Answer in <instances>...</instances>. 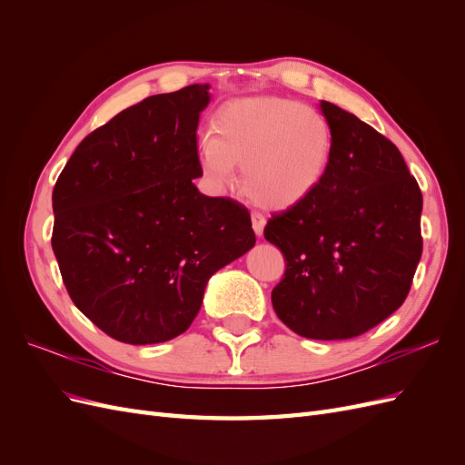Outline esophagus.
<instances>
[{
	"label": "esophagus",
	"instance_id": "obj_1",
	"mask_svg": "<svg viewBox=\"0 0 465 465\" xmlns=\"http://www.w3.org/2000/svg\"><path fill=\"white\" fill-rule=\"evenodd\" d=\"M263 227H265V217L262 213H258V211H254V213H252V229H254V232L258 236H262Z\"/></svg>",
	"mask_w": 465,
	"mask_h": 465
}]
</instances>
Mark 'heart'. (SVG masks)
I'll use <instances>...</instances> for the list:
<instances>
[{
	"instance_id": "b5f03b06",
	"label": "heart",
	"mask_w": 465,
	"mask_h": 465,
	"mask_svg": "<svg viewBox=\"0 0 465 465\" xmlns=\"http://www.w3.org/2000/svg\"><path fill=\"white\" fill-rule=\"evenodd\" d=\"M331 130L320 112L281 96H246L223 104L200 143V164L217 186L242 166L248 198L263 207H291L326 176Z\"/></svg>"
}]
</instances>
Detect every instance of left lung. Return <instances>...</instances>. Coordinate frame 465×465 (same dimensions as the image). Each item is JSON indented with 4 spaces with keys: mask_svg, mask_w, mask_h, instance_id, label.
<instances>
[{
    "mask_svg": "<svg viewBox=\"0 0 465 465\" xmlns=\"http://www.w3.org/2000/svg\"><path fill=\"white\" fill-rule=\"evenodd\" d=\"M320 108L333 137L326 176L263 229L287 262L272 302L294 333L351 340L410 292L423 254V195L388 137L331 103Z\"/></svg>",
    "mask_w": 465,
    "mask_h": 465,
    "instance_id": "8db88e82",
    "label": "left lung"
}]
</instances>
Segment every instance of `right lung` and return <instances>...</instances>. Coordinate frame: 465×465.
I'll return each mask as SVG.
<instances>
[{
  "label": "right lung",
  "instance_id": "obj_1",
  "mask_svg": "<svg viewBox=\"0 0 465 465\" xmlns=\"http://www.w3.org/2000/svg\"><path fill=\"white\" fill-rule=\"evenodd\" d=\"M209 85L153 94L91 132L52 192V250L74 304L130 345L184 333L209 277L254 246L248 209L193 184Z\"/></svg>",
  "mask_w": 465,
  "mask_h": 465
}]
</instances>
